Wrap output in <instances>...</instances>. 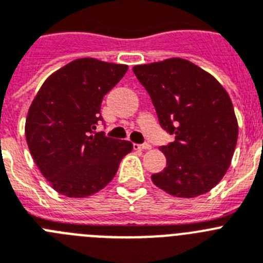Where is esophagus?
<instances>
[{
	"label": "esophagus",
	"instance_id": "34e87169",
	"mask_svg": "<svg viewBox=\"0 0 263 263\" xmlns=\"http://www.w3.org/2000/svg\"><path fill=\"white\" fill-rule=\"evenodd\" d=\"M135 149H140V151H147L151 149L149 143H143V144H134Z\"/></svg>",
	"mask_w": 263,
	"mask_h": 263
}]
</instances>
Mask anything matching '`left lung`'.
<instances>
[{"label": "left lung", "mask_w": 263, "mask_h": 263, "mask_svg": "<svg viewBox=\"0 0 263 263\" xmlns=\"http://www.w3.org/2000/svg\"><path fill=\"white\" fill-rule=\"evenodd\" d=\"M160 125L175 136L160 147L166 166L152 181L168 195L192 198L221 181L236 149L238 123L229 93L213 75L182 58L135 66Z\"/></svg>", "instance_id": "obj_1"}]
</instances>
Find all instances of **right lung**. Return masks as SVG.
Here are the masks:
<instances>
[{
    "instance_id": "add662e5",
    "label": "right lung",
    "mask_w": 263,
    "mask_h": 263,
    "mask_svg": "<svg viewBox=\"0 0 263 263\" xmlns=\"http://www.w3.org/2000/svg\"><path fill=\"white\" fill-rule=\"evenodd\" d=\"M128 70L95 58L75 59L41 86L27 112L25 135L30 154L54 191L87 197L116 175L132 143L97 132L103 97Z\"/></svg>"
}]
</instances>
